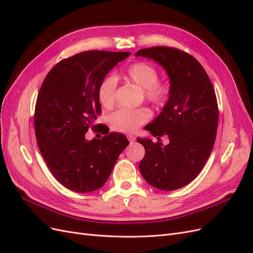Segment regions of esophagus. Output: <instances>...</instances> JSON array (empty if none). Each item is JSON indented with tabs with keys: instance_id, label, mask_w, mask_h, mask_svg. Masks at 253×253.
<instances>
[{
	"instance_id": "obj_1",
	"label": "esophagus",
	"mask_w": 253,
	"mask_h": 253,
	"mask_svg": "<svg viewBox=\"0 0 253 253\" xmlns=\"http://www.w3.org/2000/svg\"><path fill=\"white\" fill-rule=\"evenodd\" d=\"M127 139H128V141L131 142V143H133L134 141H135V136H133V135H127Z\"/></svg>"
}]
</instances>
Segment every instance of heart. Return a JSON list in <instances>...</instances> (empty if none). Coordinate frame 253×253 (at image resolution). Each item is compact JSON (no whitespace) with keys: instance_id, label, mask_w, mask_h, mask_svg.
<instances>
[{"instance_id":"1","label":"heart","mask_w":253,"mask_h":253,"mask_svg":"<svg viewBox=\"0 0 253 253\" xmlns=\"http://www.w3.org/2000/svg\"><path fill=\"white\" fill-rule=\"evenodd\" d=\"M126 77L129 81L137 84L143 89L147 100L163 104L169 94V88L164 82L158 81V72L156 68L145 62H136L128 66ZM117 79L114 76L105 77L98 87V100L105 109H111L116 100ZM151 117V113L147 109L126 110L121 109L115 112L110 117L111 125L114 128L121 132L131 133L136 131L142 124Z\"/></svg>"}]
</instances>
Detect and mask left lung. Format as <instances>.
<instances>
[{"label":"left lung","instance_id":"obj_1","mask_svg":"<svg viewBox=\"0 0 253 253\" xmlns=\"http://www.w3.org/2000/svg\"><path fill=\"white\" fill-rule=\"evenodd\" d=\"M135 57L155 61L170 80L164 109L145 129L169 143L137 138L145 150L139 164L152 187L173 191L187 186L201 173L215 141L218 109L212 83L198 61L187 52L167 46L143 48Z\"/></svg>","mask_w":253,"mask_h":253}]
</instances>
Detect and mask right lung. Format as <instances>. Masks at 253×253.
<instances>
[{"label": "right lung", "instance_id": "1", "mask_svg": "<svg viewBox=\"0 0 253 253\" xmlns=\"http://www.w3.org/2000/svg\"><path fill=\"white\" fill-rule=\"evenodd\" d=\"M131 53L89 50L60 61L45 77L35 111L38 147L51 174L74 192L87 193L108 180L129 143L119 133L85 139L101 113L98 87Z\"/></svg>", "mask_w": 253, "mask_h": 253}]
</instances>
